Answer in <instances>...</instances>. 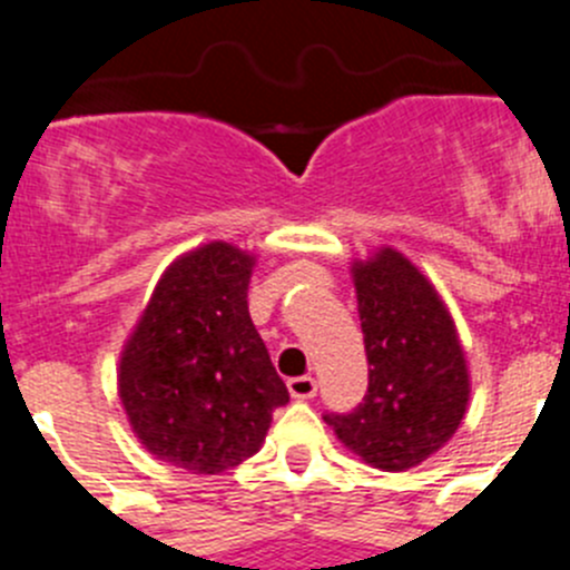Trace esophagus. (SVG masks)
I'll list each match as a JSON object with an SVG mask.
<instances>
[{
  "mask_svg": "<svg viewBox=\"0 0 570 570\" xmlns=\"http://www.w3.org/2000/svg\"><path fill=\"white\" fill-rule=\"evenodd\" d=\"M289 386V395L297 397V401H308V397L317 395V381L312 375H295V379L286 381Z\"/></svg>",
  "mask_w": 570,
  "mask_h": 570,
  "instance_id": "obj_1",
  "label": "esophagus"
}]
</instances>
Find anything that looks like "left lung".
<instances>
[{"mask_svg":"<svg viewBox=\"0 0 570 570\" xmlns=\"http://www.w3.org/2000/svg\"><path fill=\"white\" fill-rule=\"evenodd\" d=\"M351 278L370 384L353 412L325 414V423L364 465L409 471L438 454L465 417V347L438 286L401 250L379 247L353 258Z\"/></svg>","mask_w":570,"mask_h":570,"instance_id":"obj_1","label":"left lung"}]
</instances>
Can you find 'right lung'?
<instances>
[{
	"label": "right lung",
	"instance_id": "add662e5",
	"mask_svg": "<svg viewBox=\"0 0 570 570\" xmlns=\"http://www.w3.org/2000/svg\"><path fill=\"white\" fill-rule=\"evenodd\" d=\"M256 256L208 242L175 258L121 347L127 423L156 460L223 473L256 454L289 401L247 312Z\"/></svg>",
	"mask_w": 570,
	"mask_h": 570
}]
</instances>
